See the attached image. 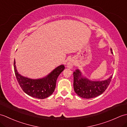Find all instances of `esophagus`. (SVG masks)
<instances>
[{
    "label": "esophagus",
    "mask_w": 127,
    "mask_h": 127,
    "mask_svg": "<svg viewBox=\"0 0 127 127\" xmlns=\"http://www.w3.org/2000/svg\"><path fill=\"white\" fill-rule=\"evenodd\" d=\"M73 65H74V63H73V62L71 61H70L68 63H67V66H68L69 68H72Z\"/></svg>",
    "instance_id": "1"
}]
</instances>
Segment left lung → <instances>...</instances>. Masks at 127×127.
<instances>
[{
    "label": "left lung",
    "instance_id": "obj_1",
    "mask_svg": "<svg viewBox=\"0 0 127 127\" xmlns=\"http://www.w3.org/2000/svg\"><path fill=\"white\" fill-rule=\"evenodd\" d=\"M111 53L113 54L111 48ZM74 89L78 95L83 98L91 99L99 96L104 92L112 78L100 81H93L82 76L81 72L77 69L74 72Z\"/></svg>",
    "mask_w": 127,
    "mask_h": 127
}]
</instances>
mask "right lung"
<instances>
[{"label":"right lung","instance_id":"1","mask_svg":"<svg viewBox=\"0 0 127 127\" xmlns=\"http://www.w3.org/2000/svg\"><path fill=\"white\" fill-rule=\"evenodd\" d=\"M15 63L14 60L13 66L15 74L20 87L29 96L38 99L47 98L53 93L57 78L65 68L63 65H59L47 76L39 79H31L18 74Z\"/></svg>","mask_w":127,"mask_h":127}]
</instances>
